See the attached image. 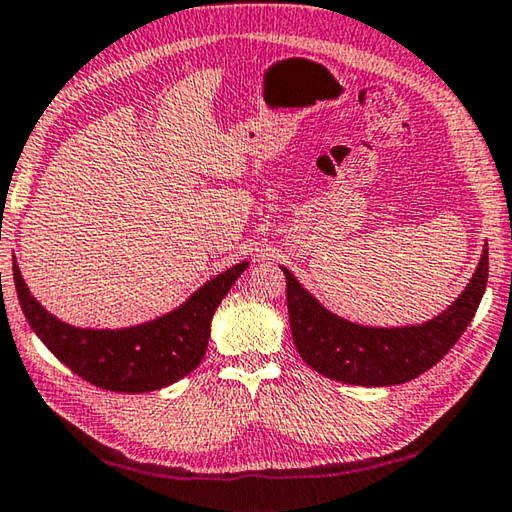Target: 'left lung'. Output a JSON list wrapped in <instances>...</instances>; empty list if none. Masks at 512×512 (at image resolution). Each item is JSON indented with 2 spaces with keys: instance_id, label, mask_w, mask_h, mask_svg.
Here are the masks:
<instances>
[{
  "instance_id": "1",
  "label": "left lung",
  "mask_w": 512,
  "mask_h": 512,
  "mask_svg": "<svg viewBox=\"0 0 512 512\" xmlns=\"http://www.w3.org/2000/svg\"><path fill=\"white\" fill-rule=\"evenodd\" d=\"M288 283L292 339L310 369L357 387H391L432 369L470 326L488 283V247L468 288L432 321L405 328H371L333 315L312 297L290 270Z\"/></svg>"
}]
</instances>
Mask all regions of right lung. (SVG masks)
I'll list each match as a JSON object with an SVG mask.
<instances>
[{
    "label": "right lung",
    "mask_w": 512,
    "mask_h": 512,
    "mask_svg": "<svg viewBox=\"0 0 512 512\" xmlns=\"http://www.w3.org/2000/svg\"><path fill=\"white\" fill-rule=\"evenodd\" d=\"M245 270L247 261L233 265L204 283L177 310L148 324L119 330L69 326L31 297L15 263L13 279L26 321L62 364L94 387L116 393H146L182 380L202 362L213 312Z\"/></svg>",
    "instance_id": "right-lung-1"
}]
</instances>
